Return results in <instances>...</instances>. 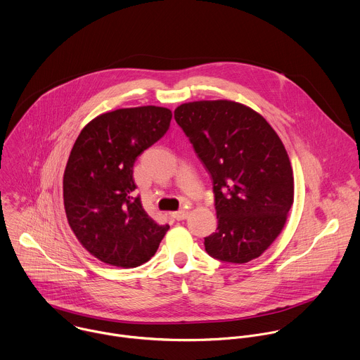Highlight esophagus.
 I'll return each instance as SVG.
<instances>
[{"label": "esophagus", "mask_w": 360, "mask_h": 360, "mask_svg": "<svg viewBox=\"0 0 360 360\" xmlns=\"http://www.w3.org/2000/svg\"><path fill=\"white\" fill-rule=\"evenodd\" d=\"M186 216H188V212L186 210H178V212H174L172 213V217L175 219V220H185L186 219Z\"/></svg>", "instance_id": "esophagus-1"}]
</instances>
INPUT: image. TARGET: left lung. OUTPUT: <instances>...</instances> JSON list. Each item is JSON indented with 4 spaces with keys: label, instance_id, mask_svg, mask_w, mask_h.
<instances>
[{
    "label": "left lung",
    "instance_id": "1",
    "mask_svg": "<svg viewBox=\"0 0 360 360\" xmlns=\"http://www.w3.org/2000/svg\"><path fill=\"white\" fill-rule=\"evenodd\" d=\"M174 117L213 181L217 230L205 238L219 261L245 264L281 234L293 205L286 148L271 124L233 101L182 103Z\"/></svg>",
    "mask_w": 360,
    "mask_h": 360
}]
</instances>
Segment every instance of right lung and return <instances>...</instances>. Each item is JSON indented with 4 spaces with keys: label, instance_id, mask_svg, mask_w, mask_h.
Listing matches in <instances>:
<instances>
[{
    "label": "right lung",
    "instance_id": "add662e5",
    "mask_svg": "<svg viewBox=\"0 0 360 360\" xmlns=\"http://www.w3.org/2000/svg\"><path fill=\"white\" fill-rule=\"evenodd\" d=\"M171 117L160 106L116 109L91 120L72 146L63 178L67 220L82 247L108 265H143L169 229L134 196L133 165L167 133Z\"/></svg>",
    "mask_w": 360,
    "mask_h": 360
}]
</instances>
